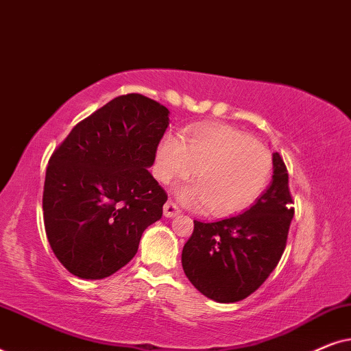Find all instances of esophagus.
<instances>
[{
    "instance_id": "34e87169",
    "label": "esophagus",
    "mask_w": 351,
    "mask_h": 351,
    "mask_svg": "<svg viewBox=\"0 0 351 351\" xmlns=\"http://www.w3.org/2000/svg\"><path fill=\"white\" fill-rule=\"evenodd\" d=\"M162 213H165V217H176V215L180 214V209L177 208V206L172 203V201H167L165 204V208H162Z\"/></svg>"
}]
</instances>
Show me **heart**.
Here are the masks:
<instances>
[{"label":"heart","instance_id":"b5f03b06","mask_svg":"<svg viewBox=\"0 0 351 351\" xmlns=\"http://www.w3.org/2000/svg\"><path fill=\"white\" fill-rule=\"evenodd\" d=\"M196 180L176 190L193 209L223 215L243 210L258 198L271 176V155L247 134L230 126L190 129L184 137L166 134L156 148L155 174L162 184L189 176Z\"/></svg>","mask_w":351,"mask_h":351}]
</instances>
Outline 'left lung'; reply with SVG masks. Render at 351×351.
I'll return each instance as SVG.
<instances>
[{
  "mask_svg": "<svg viewBox=\"0 0 351 351\" xmlns=\"http://www.w3.org/2000/svg\"><path fill=\"white\" fill-rule=\"evenodd\" d=\"M294 217L289 177L280 153H273L271 184L243 214L195 220L182 251V267L201 294L220 304L251 295L270 276L285 252Z\"/></svg>",
  "mask_w": 351,
  "mask_h": 351,
  "instance_id": "1",
  "label": "left lung"
}]
</instances>
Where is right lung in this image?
<instances>
[{"mask_svg": "<svg viewBox=\"0 0 351 351\" xmlns=\"http://www.w3.org/2000/svg\"><path fill=\"white\" fill-rule=\"evenodd\" d=\"M169 110L141 94L110 100L52 153L43 191L47 241L71 275L104 280L136 256L167 195L148 167Z\"/></svg>", "mask_w": 351, "mask_h": 351, "instance_id": "1", "label": "right lung"}]
</instances>
